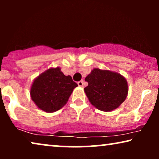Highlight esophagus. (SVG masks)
I'll list each match as a JSON object with an SVG mask.
<instances>
[{"label":"esophagus","mask_w":159,"mask_h":159,"mask_svg":"<svg viewBox=\"0 0 159 159\" xmlns=\"http://www.w3.org/2000/svg\"><path fill=\"white\" fill-rule=\"evenodd\" d=\"M77 84L80 87H83V81H82V80H81V81H80V82H78Z\"/></svg>","instance_id":"obj_1"}]
</instances>
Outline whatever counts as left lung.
Here are the masks:
<instances>
[{
	"mask_svg": "<svg viewBox=\"0 0 159 159\" xmlns=\"http://www.w3.org/2000/svg\"><path fill=\"white\" fill-rule=\"evenodd\" d=\"M85 81L88 85L84 91L89 101L102 111L116 109L127 96V81L116 71L95 68L85 77Z\"/></svg>",
	"mask_w": 159,
	"mask_h": 159,
	"instance_id": "8db88e82",
	"label": "left lung"
}]
</instances>
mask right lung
I'll list each match as a JSON object with an SVG mask.
<instances>
[{
    "label": "right lung",
    "mask_w": 159,
    "mask_h": 159,
    "mask_svg": "<svg viewBox=\"0 0 159 159\" xmlns=\"http://www.w3.org/2000/svg\"><path fill=\"white\" fill-rule=\"evenodd\" d=\"M77 84L71 76H66L60 67L50 68L32 82L30 96L39 109L53 113L66 105Z\"/></svg>",
    "instance_id": "1"
}]
</instances>
